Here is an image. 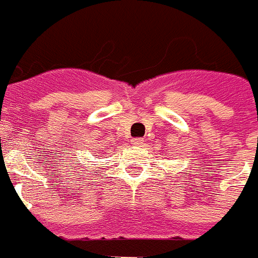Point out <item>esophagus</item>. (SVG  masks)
<instances>
[{
    "instance_id": "obj_1",
    "label": "esophagus",
    "mask_w": 258,
    "mask_h": 258,
    "mask_svg": "<svg viewBox=\"0 0 258 258\" xmlns=\"http://www.w3.org/2000/svg\"><path fill=\"white\" fill-rule=\"evenodd\" d=\"M131 143L133 147H143L144 145V140L143 139H132Z\"/></svg>"
}]
</instances>
